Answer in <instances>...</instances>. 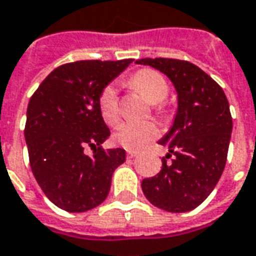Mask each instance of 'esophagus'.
I'll list each match as a JSON object with an SVG mask.
<instances>
[{
	"label": "esophagus",
	"instance_id": "obj_1",
	"mask_svg": "<svg viewBox=\"0 0 256 256\" xmlns=\"http://www.w3.org/2000/svg\"><path fill=\"white\" fill-rule=\"evenodd\" d=\"M137 156L136 151H128V158H134Z\"/></svg>",
	"mask_w": 256,
	"mask_h": 256
}]
</instances>
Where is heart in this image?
<instances>
[{
	"instance_id": "1",
	"label": "heart",
	"mask_w": 256,
	"mask_h": 256,
	"mask_svg": "<svg viewBox=\"0 0 256 256\" xmlns=\"http://www.w3.org/2000/svg\"><path fill=\"white\" fill-rule=\"evenodd\" d=\"M128 85L140 94L148 104H160L168 96L170 86L158 71L144 68L137 71L128 80ZM99 110L106 124L114 126L119 122V102L114 86H106L99 98ZM160 136V128L152 122L122 123L114 132V142L132 151L144 148Z\"/></svg>"
}]
</instances>
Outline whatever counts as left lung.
I'll use <instances>...</instances> for the list:
<instances>
[{
    "label": "left lung",
    "instance_id": "1",
    "mask_svg": "<svg viewBox=\"0 0 256 256\" xmlns=\"http://www.w3.org/2000/svg\"><path fill=\"white\" fill-rule=\"evenodd\" d=\"M171 80L178 109L160 144L175 156L152 178L142 179V189L151 204L171 213L194 210L217 185L227 161L232 119L222 86L198 66L174 58H142Z\"/></svg>",
    "mask_w": 256,
    "mask_h": 256
}]
</instances>
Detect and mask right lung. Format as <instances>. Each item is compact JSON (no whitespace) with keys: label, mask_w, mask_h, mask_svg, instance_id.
<instances>
[{"label":"right lung","mask_w":256,"mask_h":256,"mask_svg":"<svg viewBox=\"0 0 256 256\" xmlns=\"http://www.w3.org/2000/svg\"><path fill=\"white\" fill-rule=\"evenodd\" d=\"M132 62L82 60L60 66L29 100V162L39 186L57 208L82 213L109 194L112 175L126 161V151L100 147L110 132L100 116L99 98ZM86 145L94 148V156L84 154Z\"/></svg>","instance_id":"right-lung-1"}]
</instances>
